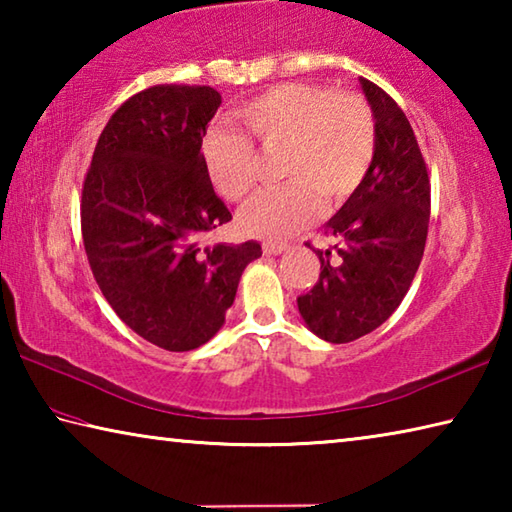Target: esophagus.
Instances as JSON below:
<instances>
[{"mask_svg": "<svg viewBox=\"0 0 512 512\" xmlns=\"http://www.w3.org/2000/svg\"><path fill=\"white\" fill-rule=\"evenodd\" d=\"M262 248H264L266 255H282L289 246L287 244H277V241H264Z\"/></svg>", "mask_w": 512, "mask_h": 512, "instance_id": "34e87169", "label": "esophagus"}]
</instances>
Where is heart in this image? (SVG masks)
<instances>
[{"instance_id": "heart-1", "label": "heart", "mask_w": 512, "mask_h": 512, "mask_svg": "<svg viewBox=\"0 0 512 512\" xmlns=\"http://www.w3.org/2000/svg\"><path fill=\"white\" fill-rule=\"evenodd\" d=\"M239 117L268 151L282 149L280 176L241 214L250 235L284 239L318 212V196L339 203L366 180L377 151V126L361 94H334L325 85H275L246 101ZM201 153L216 189L228 201H246L257 187V151L248 137L221 128L203 137Z\"/></svg>"}]
</instances>
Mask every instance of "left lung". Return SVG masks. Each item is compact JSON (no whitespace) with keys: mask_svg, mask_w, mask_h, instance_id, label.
Segmentation results:
<instances>
[{"mask_svg":"<svg viewBox=\"0 0 512 512\" xmlns=\"http://www.w3.org/2000/svg\"><path fill=\"white\" fill-rule=\"evenodd\" d=\"M361 88L375 115V160L329 219L327 235L339 244L325 253L314 248L320 275L298 298L307 327L329 343L361 339L400 307L429 230V173L409 119L379 85L361 79Z\"/></svg>","mask_w":512,"mask_h":512,"instance_id":"left-lung-1","label":"left lung"}]
</instances>
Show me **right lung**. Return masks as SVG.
<instances>
[{
	"label": "right lung",
	"mask_w": 512,
	"mask_h": 512,
	"mask_svg": "<svg viewBox=\"0 0 512 512\" xmlns=\"http://www.w3.org/2000/svg\"><path fill=\"white\" fill-rule=\"evenodd\" d=\"M221 106L210 85H153L112 112L81 194L85 255L124 323L169 352L201 348L225 323L257 241L201 246L232 214L201 144Z\"/></svg>",
	"instance_id": "right-lung-1"
}]
</instances>
